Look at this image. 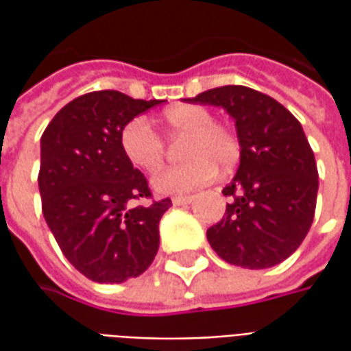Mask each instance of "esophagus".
Masks as SVG:
<instances>
[{
  "label": "esophagus",
  "mask_w": 351,
  "mask_h": 351,
  "mask_svg": "<svg viewBox=\"0 0 351 351\" xmlns=\"http://www.w3.org/2000/svg\"><path fill=\"white\" fill-rule=\"evenodd\" d=\"M191 199H193L191 195H176V197H173V205H175V206L190 205Z\"/></svg>",
  "instance_id": "34e87169"
}]
</instances>
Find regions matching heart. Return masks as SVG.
I'll list each match as a JSON object with an SVG mask.
<instances>
[{"mask_svg": "<svg viewBox=\"0 0 351 351\" xmlns=\"http://www.w3.org/2000/svg\"><path fill=\"white\" fill-rule=\"evenodd\" d=\"M165 137L180 138L178 156L182 163L165 167L152 176V188L160 195L186 193L206 184L216 173L228 171L237 163L241 145L226 125L214 122L213 112L199 105H178L160 116ZM120 148L125 160L138 171L154 173L165 158V141L152 123L137 116L120 131Z\"/></svg>", "mask_w": 351, "mask_h": 351, "instance_id": "1", "label": "heart"}]
</instances>
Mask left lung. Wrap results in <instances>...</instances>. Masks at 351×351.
Returning <instances> with one entry per match:
<instances>
[{"mask_svg": "<svg viewBox=\"0 0 351 351\" xmlns=\"http://www.w3.org/2000/svg\"><path fill=\"white\" fill-rule=\"evenodd\" d=\"M190 103L223 107L235 120L241 163L221 190L226 214L206 239L223 261L267 269L293 254L308 233L317 197V167L301 123L271 95L220 86Z\"/></svg>", "mask_w": 351, "mask_h": 351, "instance_id": "obj_1", "label": "left lung"}]
</instances>
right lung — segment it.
<instances>
[{
	"label": "right lung",
	"instance_id": "add662e5",
	"mask_svg": "<svg viewBox=\"0 0 351 351\" xmlns=\"http://www.w3.org/2000/svg\"><path fill=\"white\" fill-rule=\"evenodd\" d=\"M160 103L116 90L84 93L43 133V216L69 263L93 282L135 278L160 248V220L171 199L135 205L152 193L120 148L123 125Z\"/></svg>",
	"mask_w": 351,
	"mask_h": 351
}]
</instances>
